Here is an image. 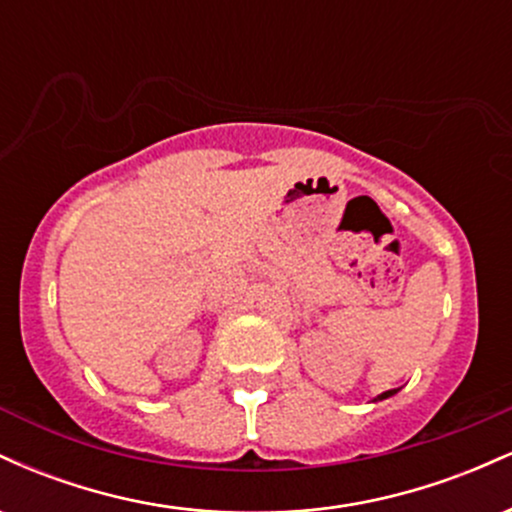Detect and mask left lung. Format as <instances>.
Here are the masks:
<instances>
[{"label": "left lung", "instance_id": "obj_1", "mask_svg": "<svg viewBox=\"0 0 512 512\" xmlns=\"http://www.w3.org/2000/svg\"><path fill=\"white\" fill-rule=\"evenodd\" d=\"M395 392H397V390H387V392H383V395H380L378 399H387V397H392V395H395Z\"/></svg>", "mask_w": 512, "mask_h": 512}]
</instances>
